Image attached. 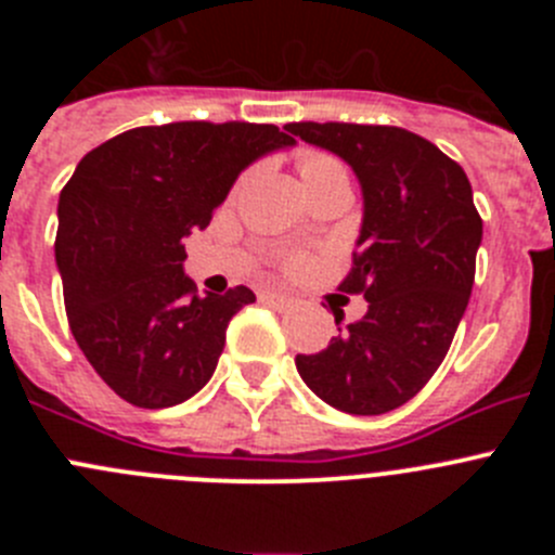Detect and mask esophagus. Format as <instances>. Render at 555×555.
Here are the masks:
<instances>
[{"mask_svg":"<svg viewBox=\"0 0 555 555\" xmlns=\"http://www.w3.org/2000/svg\"><path fill=\"white\" fill-rule=\"evenodd\" d=\"M261 300L269 302V306H274V308H288L294 302L288 294H281V292H263Z\"/></svg>","mask_w":555,"mask_h":555,"instance_id":"1","label":"esophagus"}]
</instances>
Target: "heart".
Masks as SVG:
<instances>
[{
	"instance_id": "b5f03b06",
	"label": "heart",
	"mask_w": 555,
	"mask_h": 555,
	"mask_svg": "<svg viewBox=\"0 0 555 555\" xmlns=\"http://www.w3.org/2000/svg\"><path fill=\"white\" fill-rule=\"evenodd\" d=\"M297 169H300V178L302 183L313 185V183H322V180H331V178H347V169L345 164L331 155V152H322V150H302L297 155ZM283 267L288 272H300L306 267V258L302 255H288L283 258Z\"/></svg>"
}]
</instances>
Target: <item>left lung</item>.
<instances>
[{
	"label": "left lung",
	"mask_w": 555,
	"mask_h": 555,
	"mask_svg": "<svg viewBox=\"0 0 555 555\" xmlns=\"http://www.w3.org/2000/svg\"><path fill=\"white\" fill-rule=\"evenodd\" d=\"M283 130L336 152L364 191L358 249L338 288L364 294L370 308L322 352L297 356V372L347 414L400 409L439 370L467 311L483 235L473 185L439 146L403 127L292 121Z\"/></svg>",
	"instance_id": "left-lung-1"
}]
</instances>
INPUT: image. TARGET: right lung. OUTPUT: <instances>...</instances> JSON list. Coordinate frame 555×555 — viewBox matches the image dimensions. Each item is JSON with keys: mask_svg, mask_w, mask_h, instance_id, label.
<instances>
[{"mask_svg": "<svg viewBox=\"0 0 555 555\" xmlns=\"http://www.w3.org/2000/svg\"><path fill=\"white\" fill-rule=\"evenodd\" d=\"M294 144L274 125L171 121L91 150L63 185L55 261L68 327L121 400L169 409L197 395L224 350L247 286L199 297L183 235L208 228L238 171Z\"/></svg>", "mask_w": 555, "mask_h": 555, "instance_id": "1", "label": "right lung"}]
</instances>
